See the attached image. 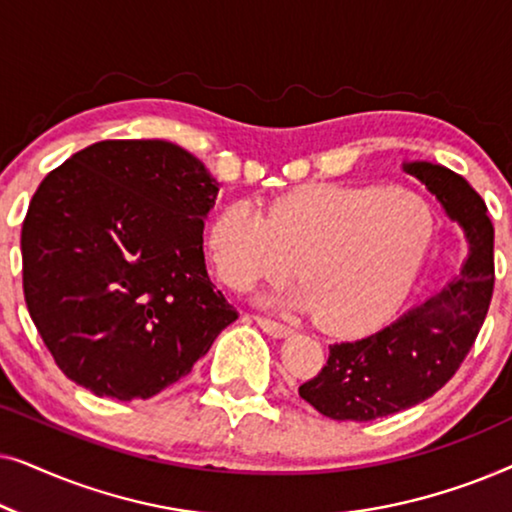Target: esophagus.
Instances as JSON below:
<instances>
[{
  "label": "esophagus",
  "instance_id": "obj_1",
  "mask_svg": "<svg viewBox=\"0 0 512 512\" xmlns=\"http://www.w3.org/2000/svg\"><path fill=\"white\" fill-rule=\"evenodd\" d=\"M254 321L258 326L263 328L265 333L272 335V338H284V335L291 333V328L282 324V321H275V319H268V317H261V314H254Z\"/></svg>",
  "mask_w": 512,
  "mask_h": 512
}]
</instances>
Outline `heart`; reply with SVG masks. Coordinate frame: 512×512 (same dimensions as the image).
<instances>
[{"label":"heart","mask_w":512,"mask_h":512,"mask_svg":"<svg viewBox=\"0 0 512 512\" xmlns=\"http://www.w3.org/2000/svg\"><path fill=\"white\" fill-rule=\"evenodd\" d=\"M433 219L405 188L310 184L261 214L223 207L209 228L216 272L235 291L296 275L289 303L317 312L326 331H359L394 307L422 265Z\"/></svg>","instance_id":"b5f03b06"}]
</instances>
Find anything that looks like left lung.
Instances as JSON below:
<instances>
[{
  "label": "left lung",
  "mask_w": 512,
  "mask_h": 512,
  "mask_svg": "<svg viewBox=\"0 0 512 512\" xmlns=\"http://www.w3.org/2000/svg\"><path fill=\"white\" fill-rule=\"evenodd\" d=\"M405 172L457 219L471 256L438 296L410 307L373 335L328 345V361L298 394L324 417L370 422L426 401L471 352L494 293V228L485 200L443 165L410 163Z\"/></svg>",
  "instance_id": "1"
}]
</instances>
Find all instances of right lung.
Masks as SVG:
<instances>
[{"instance_id": "1", "label": "right lung", "mask_w": 512, "mask_h": 512, "mask_svg": "<svg viewBox=\"0 0 512 512\" xmlns=\"http://www.w3.org/2000/svg\"><path fill=\"white\" fill-rule=\"evenodd\" d=\"M216 193L207 167L163 139H107L46 174L20 233L23 291L69 380L151 398L237 319L202 251Z\"/></svg>"}]
</instances>
